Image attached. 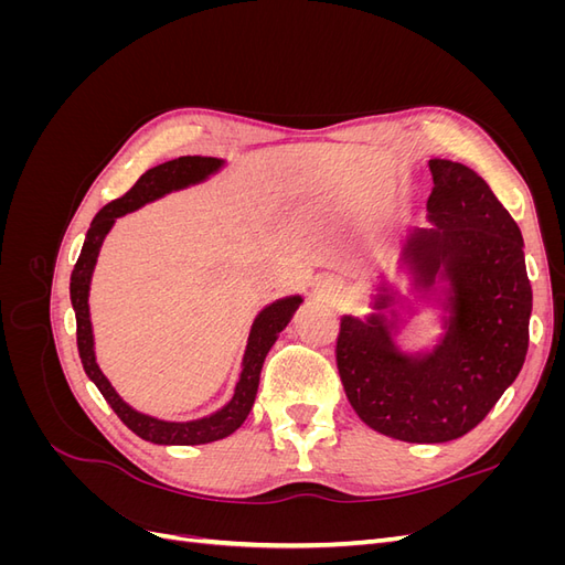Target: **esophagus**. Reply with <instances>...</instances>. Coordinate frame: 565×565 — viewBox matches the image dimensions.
I'll use <instances>...</instances> for the list:
<instances>
[{"mask_svg":"<svg viewBox=\"0 0 565 565\" xmlns=\"http://www.w3.org/2000/svg\"><path fill=\"white\" fill-rule=\"evenodd\" d=\"M316 297L320 301L337 303L341 297H344V282H341L337 276H320L316 282Z\"/></svg>","mask_w":565,"mask_h":565,"instance_id":"1","label":"esophagus"}]
</instances>
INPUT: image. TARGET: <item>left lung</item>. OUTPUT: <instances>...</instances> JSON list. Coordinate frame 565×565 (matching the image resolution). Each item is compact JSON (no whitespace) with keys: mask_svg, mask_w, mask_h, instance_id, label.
<instances>
[{"mask_svg":"<svg viewBox=\"0 0 565 565\" xmlns=\"http://www.w3.org/2000/svg\"><path fill=\"white\" fill-rule=\"evenodd\" d=\"M429 169L434 226L409 233L403 262L422 287L436 276L450 282L446 337L431 353L407 355L382 316H344L334 349L355 415L407 443L455 440L486 419L523 367L533 311L516 221L467 164L434 158Z\"/></svg>","mask_w":565,"mask_h":565,"instance_id":"1","label":"left lung"}]
</instances>
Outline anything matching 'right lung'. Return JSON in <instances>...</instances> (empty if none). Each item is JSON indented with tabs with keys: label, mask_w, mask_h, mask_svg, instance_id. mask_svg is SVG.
Here are the masks:
<instances>
[{
	"label": "right lung",
	"mask_w": 565,
	"mask_h": 565,
	"mask_svg": "<svg viewBox=\"0 0 565 565\" xmlns=\"http://www.w3.org/2000/svg\"><path fill=\"white\" fill-rule=\"evenodd\" d=\"M221 164H224V160L185 156V158L169 160L164 164L148 169V172L136 181L122 198L108 202L106 207L94 216L87 237H84L79 259L71 276V301H73L75 320H77V351L82 358L84 372H87V377L96 384V388L104 393V398L115 409V415L122 419L136 436H141L143 440H150V443H158V446H202V443L226 438L235 429H241V424L247 419L249 409L254 405L256 388H259L264 358L270 351V347L276 344L278 334L287 328V322L292 320L295 311L301 303L299 295L285 297V299L273 301L259 316H256L249 330L247 351L243 358V372H241V380L235 384L233 398L226 407H221L218 413L210 417H202L195 422H162V419L136 413L134 407H129L122 398L117 396V391L110 386L106 374L98 370L96 355H94L92 320H89V282H92L98 249L104 245V237L113 228L115 218L143 207L146 202L158 200L169 191H179V188L204 181L210 174H214Z\"/></svg>",
	"instance_id": "1"
}]
</instances>
